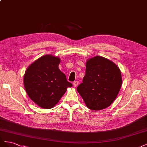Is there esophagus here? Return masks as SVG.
Wrapping results in <instances>:
<instances>
[{
  "label": "esophagus",
  "mask_w": 147,
  "mask_h": 147,
  "mask_svg": "<svg viewBox=\"0 0 147 147\" xmlns=\"http://www.w3.org/2000/svg\"><path fill=\"white\" fill-rule=\"evenodd\" d=\"M78 84H79V82L78 81H75L74 82V86L75 87H77L78 85Z\"/></svg>",
  "instance_id": "34e87169"
}]
</instances>
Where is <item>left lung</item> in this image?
<instances>
[{"mask_svg": "<svg viewBox=\"0 0 147 147\" xmlns=\"http://www.w3.org/2000/svg\"><path fill=\"white\" fill-rule=\"evenodd\" d=\"M121 84L118 67L110 60L97 56L86 61L85 75L77 90L88 109L100 110L113 103Z\"/></svg>", "mask_w": 147, "mask_h": 147, "instance_id": "8db88e82", "label": "left lung"}]
</instances>
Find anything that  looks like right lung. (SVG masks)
<instances>
[{"label": "right lung", "mask_w": 147, "mask_h": 147, "mask_svg": "<svg viewBox=\"0 0 147 147\" xmlns=\"http://www.w3.org/2000/svg\"><path fill=\"white\" fill-rule=\"evenodd\" d=\"M61 59L53 55H45L30 64L24 75L26 92L35 104L49 109L54 107L72 84L59 69Z\"/></svg>", "instance_id": "1"}]
</instances>
